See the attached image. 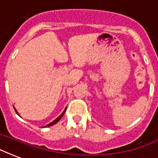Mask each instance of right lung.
I'll use <instances>...</instances> for the list:
<instances>
[{
    "mask_svg": "<svg viewBox=\"0 0 158 158\" xmlns=\"http://www.w3.org/2000/svg\"><path fill=\"white\" fill-rule=\"evenodd\" d=\"M14 108H15V107H14ZM15 112L17 113V114H18V115H19L18 111H17V110H16V109H15ZM65 110H66V108H65V109H64V111H63V112H62L61 114H60V115L59 116H58V117L56 118V119H55V120H53L52 122L49 123V124H48V125H45V126H44V127H48V126H52V125H55V124H56V123L58 122V121H59V120H60V119H61V118H62V116H63V115H64V112H65ZM19 116H20V115H19Z\"/></svg>",
    "mask_w": 158,
    "mask_h": 158,
    "instance_id": "1",
    "label": "right lung"
}]
</instances>
